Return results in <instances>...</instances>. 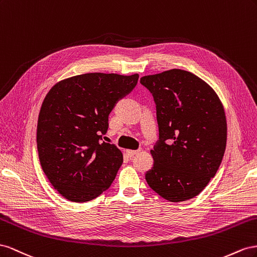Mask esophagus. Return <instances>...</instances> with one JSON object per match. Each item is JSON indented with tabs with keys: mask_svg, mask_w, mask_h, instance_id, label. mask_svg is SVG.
<instances>
[{
	"mask_svg": "<svg viewBox=\"0 0 257 257\" xmlns=\"http://www.w3.org/2000/svg\"><path fill=\"white\" fill-rule=\"evenodd\" d=\"M139 151H134V150H126V154L129 157H133L136 154H138Z\"/></svg>",
	"mask_w": 257,
	"mask_h": 257,
	"instance_id": "obj_1",
	"label": "esophagus"
}]
</instances>
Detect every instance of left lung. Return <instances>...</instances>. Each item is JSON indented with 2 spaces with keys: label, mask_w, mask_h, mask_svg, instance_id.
Listing matches in <instances>:
<instances>
[{
  "label": "left lung",
  "mask_w": 257,
  "mask_h": 257,
  "mask_svg": "<svg viewBox=\"0 0 257 257\" xmlns=\"http://www.w3.org/2000/svg\"><path fill=\"white\" fill-rule=\"evenodd\" d=\"M156 103L159 142L151 150L150 187L171 202L199 195L217 172L227 121L217 93L200 77L172 69L141 77Z\"/></svg>",
  "instance_id": "obj_1"
}]
</instances>
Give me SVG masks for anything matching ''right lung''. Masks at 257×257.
Instances as JSON below:
<instances>
[{
	"label": "right lung",
	"instance_id": "right-lung-1",
	"mask_svg": "<svg viewBox=\"0 0 257 257\" xmlns=\"http://www.w3.org/2000/svg\"><path fill=\"white\" fill-rule=\"evenodd\" d=\"M139 74L86 73L55 84L44 99L36 142L44 173L62 197L90 201L111 186L122 153L102 141L117 101L136 87Z\"/></svg>",
	"mask_w": 257,
	"mask_h": 257
}]
</instances>
